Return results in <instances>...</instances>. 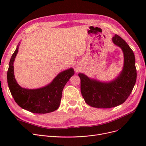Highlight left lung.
I'll list each match as a JSON object with an SVG mask.
<instances>
[{"label": "left lung", "instance_id": "obj_1", "mask_svg": "<svg viewBox=\"0 0 146 146\" xmlns=\"http://www.w3.org/2000/svg\"><path fill=\"white\" fill-rule=\"evenodd\" d=\"M113 43L124 54V66L117 77L110 82H101L79 73L80 90L86 103L98 108H111L123 104L131 94L135 84L137 70L134 52L127 43L118 35Z\"/></svg>", "mask_w": 146, "mask_h": 146}]
</instances>
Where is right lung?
<instances>
[{"mask_svg":"<svg viewBox=\"0 0 146 146\" xmlns=\"http://www.w3.org/2000/svg\"><path fill=\"white\" fill-rule=\"evenodd\" d=\"M19 45L20 42L11 57L7 73V83L15 101L22 108L33 113H46L57 110L60 105L63 88L74 75V69L70 68L60 72L44 87L34 89L22 88L15 79L13 67Z\"/></svg>","mask_w":146,"mask_h":146,"instance_id":"right-lung-1","label":"right lung"}]
</instances>
